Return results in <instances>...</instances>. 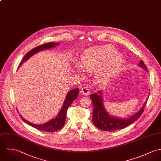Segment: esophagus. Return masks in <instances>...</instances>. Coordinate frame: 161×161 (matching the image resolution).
I'll list each match as a JSON object with an SVG mask.
<instances>
[{
  "instance_id": "obj_1",
  "label": "esophagus",
  "mask_w": 161,
  "mask_h": 161,
  "mask_svg": "<svg viewBox=\"0 0 161 161\" xmlns=\"http://www.w3.org/2000/svg\"><path fill=\"white\" fill-rule=\"evenodd\" d=\"M81 93L84 95H89L90 93V91L89 89V87L88 86H84L81 89Z\"/></svg>"
}]
</instances>
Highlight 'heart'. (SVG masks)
I'll return each instance as SVG.
<instances>
[{"label": "heart", "mask_w": 161, "mask_h": 161, "mask_svg": "<svg viewBox=\"0 0 161 161\" xmlns=\"http://www.w3.org/2000/svg\"><path fill=\"white\" fill-rule=\"evenodd\" d=\"M116 53V48L111 45L93 48L85 52L79 64L86 71H97V81L104 83L111 79L123 64V57Z\"/></svg>", "instance_id": "heart-1"}]
</instances>
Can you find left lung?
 <instances>
[{
  "mask_svg": "<svg viewBox=\"0 0 161 161\" xmlns=\"http://www.w3.org/2000/svg\"><path fill=\"white\" fill-rule=\"evenodd\" d=\"M139 65L146 71H148L146 64H144L142 60L140 61ZM101 94V92L98 91L97 93L92 94L90 95V97L94 106L93 112V123L97 128L104 131H114L120 130L125 128L129 125L135 122L137 119L139 118L144 112V108L147 101V100L146 101L141 109L134 115L128 119H123L120 118H116L109 115L104 108Z\"/></svg>",
  "mask_w": 161,
  "mask_h": 161,
  "instance_id": "obj_1",
  "label": "left lung"
}]
</instances>
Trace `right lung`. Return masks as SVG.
<instances>
[{
    "mask_svg": "<svg viewBox=\"0 0 161 161\" xmlns=\"http://www.w3.org/2000/svg\"><path fill=\"white\" fill-rule=\"evenodd\" d=\"M58 45H59V43L49 42V43H44L42 45L38 46V47L33 48L24 57V58H22V61L20 62V63L19 64V66H20L24 62H25L26 60H27L31 57H32L36 53L41 51V50H43L44 49H48V48L54 47L55 46ZM78 93H79V89L78 88L73 89V90H71L70 92H69L64 99L63 106H62L60 111L58 114L57 116L55 118L50 120V121H48L46 123H44L43 125H35V124H32V123L29 122L28 121H26L24 118H23L22 117L21 115H20V116L21 117L22 119L24 122H25L30 126H32L33 128L37 129L38 130H43V131H46V132L57 131L64 127V123H65L67 109H68V107L71 104L73 101L76 99V97L78 95Z\"/></svg>",
    "mask_w": 161,
    "mask_h": 161,
    "instance_id": "right-lung-1",
    "label": "right lung"
}]
</instances>
